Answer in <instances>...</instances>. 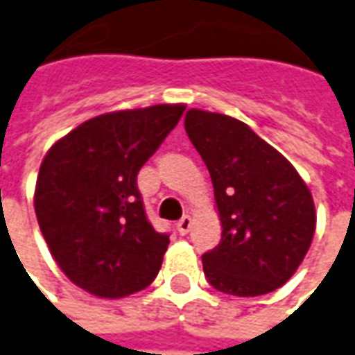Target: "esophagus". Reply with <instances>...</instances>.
Listing matches in <instances>:
<instances>
[{
	"mask_svg": "<svg viewBox=\"0 0 355 355\" xmlns=\"http://www.w3.org/2000/svg\"><path fill=\"white\" fill-rule=\"evenodd\" d=\"M190 227H192V218H190V216H184L182 219H178L177 229L180 235H187L188 231H190Z\"/></svg>",
	"mask_w": 355,
	"mask_h": 355,
	"instance_id": "obj_1",
	"label": "esophagus"
}]
</instances>
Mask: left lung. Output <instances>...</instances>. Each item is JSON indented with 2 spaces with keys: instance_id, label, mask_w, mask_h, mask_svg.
<instances>
[{
  "instance_id": "left-lung-1",
  "label": "left lung",
  "mask_w": 355,
  "mask_h": 355,
  "mask_svg": "<svg viewBox=\"0 0 355 355\" xmlns=\"http://www.w3.org/2000/svg\"><path fill=\"white\" fill-rule=\"evenodd\" d=\"M184 130L214 184L221 241L204 274L219 291L264 295L284 286L315 235V204L305 180L279 151L227 114L190 108Z\"/></svg>"
}]
</instances>
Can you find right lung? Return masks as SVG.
<instances>
[{
    "instance_id": "right-lung-1",
    "label": "right lung",
    "mask_w": 355,
    "mask_h": 355,
    "mask_svg": "<svg viewBox=\"0 0 355 355\" xmlns=\"http://www.w3.org/2000/svg\"><path fill=\"white\" fill-rule=\"evenodd\" d=\"M184 105H155L91 118L48 149L35 211L58 266L96 297L146 289L168 235L147 221L137 173L177 126Z\"/></svg>"
}]
</instances>
